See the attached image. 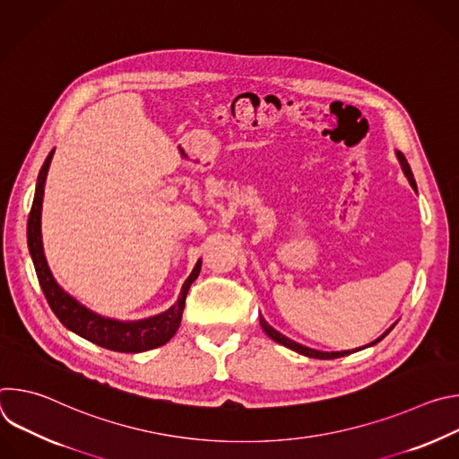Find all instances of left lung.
Listing matches in <instances>:
<instances>
[{"label": "left lung", "instance_id": "obj_1", "mask_svg": "<svg viewBox=\"0 0 459 459\" xmlns=\"http://www.w3.org/2000/svg\"><path fill=\"white\" fill-rule=\"evenodd\" d=\"M398 160H400V163H402V167H403V172H405V176H407V179H409V183L416 188V181H414V176H412V170H411V165L407 163V160H405V156L402 154V152H398ZM259 325H261V329L265 331V334L269 336V338H273L276 343H280V345H285L287 349H290V351H296L298 354H303V356H308V358H316V359H334V358H342V356H347V354H352V352H358V351H361V349H356V351H343V352H321V351H314V349H308V347H303V345H299V343H296V342H292V340H289L287 336H283V334H280L278 331H274L273 326L259 316ZM392 329H394V325L390 326V329L383 334V336H379L376 342H372L370 345H374V343H377V342H381Z\"/></svg>", "mask_w": 459, "mask_h": 459}]
</instances>
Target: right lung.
Segmentation results:
<instances>
[{"mask_svg": "<svg viewBox=\"0 0 459 459\" xmlns=\"http://www.w3.org/2000/svg\"><path fill=\"white\" fill-rule=\"evenodd\" d=\"M52 154H54V151L48 152V156L39 170L34 202H32V207L29 212V221H27L29 252H30L36 276H38V281L45 294L47 303L50 305L56 317L65 326H67L69 331L76 333L78 336H82L103 349L136 354V352H145V351L165 345L176 334L178 326L181 323L186 292H188L192 281L200 274L202 261L195 264L192 274L183 283L181 294H179L176 305H172L169 310H165L163 314H158L154 317L142 319V321H116V319L101 317V316L91 312L89 308H85L83 305H80L74 298H71L54 281V278L47 267L43 247H41L39 220H41L43 185H45V178H47V170H48Z\"/></svg>", "mask_w": 459, "mask_h": 459, "instance_id": "1", "label": "right lung"}]
</instances>
